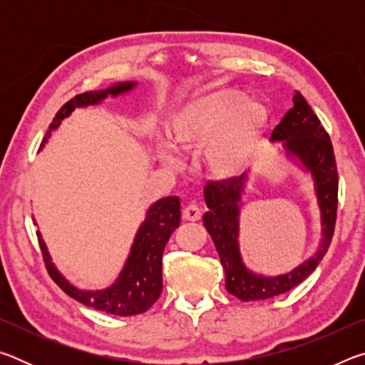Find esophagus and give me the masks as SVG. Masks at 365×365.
<instances>
[{
  "label": "esophagus",
  "instance_id": "esophagus-1",
  "mask_svg": "<svg viewBox=\"0 0 365 365\" xmlns=\"http://www.w3.org/2000/svg\"><path fill=\"white\" fill-rule=\"evenodd\" d=\"M183 219L185 220H190V222H196L201 219V211L200 207L195 206V205H190L183 209Z\"/></svg>",
  "mask_w": 365,
  "mask_h": 365
}]
</instances>
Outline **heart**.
<instances>
[{"instance_id": "heart-1", "label": "heart", "mask_w": 365, "mask_h": 365, "mask_svg": "<svg viewBox=\"0 0 365 365\" xmlns=\"http://www.w3.org/2000/svg\"><path fill=\"white\" fill-rule=\"evenodd\" d=\"M269 109L262 103L246 100L243 91L219 88L191 96L170 110L164 120L169 145L178 151H200L205 170L217 182H238L259 165ZM158 156L168 169L178 160L168 148Z\"/></svg>"}]
</instances>
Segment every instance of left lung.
<instances>
[{
	"label": "left lung",
	"instance_id": "8db88e82",
	"mask_svg": "<svg viewBox=\"0 0 365 365\" xmlns=\"http://www.w3.org/2000/svg\"><path fill=\"white\" fill-rule=\"evenodd\" d=\"M293 104L294 106L274 128L270 141L282 143L285 156L311 174L322 225V240L316 255L288 274L267 277L250 270L243 262L238 242L245 178L238 182H212L205 187V201L209 211L202 215V222L225 270L227 292L242 301L274 298L299 285L324 259L335 230L338 172L331 141L299 91L294 93Z\"/></svg>",
	"mask_w": 365,
	"mask_h": 365
}]
</instances>
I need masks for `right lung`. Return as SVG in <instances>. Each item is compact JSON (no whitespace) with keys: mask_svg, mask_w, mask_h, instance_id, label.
Masks as SVG:
<instances>
[{"mask_svg":"<svg viewBox=\"0 0 365 365\" xmlns=\"http://www.w3.org/2000/svg\"><path fill=\"white\" fill-rule=\"evenodd\" d=\"M137 82H122L109 86L106 90L86 91L67 101L58 110L49 130L41 141L45 146L51 132L56 130L66 117L72 114L76 108H86L100 104L108 96H119L133 90ZM180 200L177 196L163 197L148 209L145 222L140 225L135 235L130 255H128L123 269L113 285L104 289H80L66 279L51 262L46 243L43 242L41 233L36 232L38 243L45 259L48 274L56 282V285L82 304L93 307L113 316H137L146 312L158 301L163 292V252L168 245L170 235L180 225Z\"/></svg>","mask_w":365,"mask_h":365,"instance_id":"right-lung-1","label":"right lung"}]
</instances>
